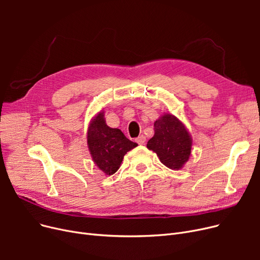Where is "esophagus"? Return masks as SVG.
Listing matches in <instances>:
<instances>
[{
    "label": "esophagus",
    "mask_w": 260,
    "mask_h": 260,
    "mask_svg": "<svg viewBox=\"0 0 260 260\" xmlns=\"http://www.w3.org/2000/svg\"><path fill=\"white\" fill-rule=\"evenodd\" d=\"M145 137L143 135H141V136H139V137L136 139V142H137L138 144H140V145H142V144H144V142H145Z\"/></svg>",
    "instance_id": "34e87169"
}]
</instances>
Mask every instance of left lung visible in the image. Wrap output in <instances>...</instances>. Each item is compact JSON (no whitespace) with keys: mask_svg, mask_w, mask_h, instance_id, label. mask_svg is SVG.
Instances as JSON below:
<instances>
[{"mask_svg":"<svg viewBox=\"0 0 260 260\" xmlns=\"http://www.w3.org/2000/svg\"><path fill=\"white\" fill-rule=\"evenodd\" d=\"M155 135L146 147L157 154L162 165L178 171L192 153V137L183 123L174 115L163 114L154 123Z\"/></svg>","mask_w":260,"mask_h":260,"instance_id":"left-lung-1","label":"left lung"}]
</instances>
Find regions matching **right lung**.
<instances>
[{"instance_id":"1","label":"right lung","mask_w":260,"mask_h":260,"mask_svg":"<svg viewBox=\"0 0 260 260\" xmlns=\"http://www.w3.org/2000/svg\"><path fill=\"white\" fill-rule=\"evenodd\" d=\"M87 145L94 165L111 176L119 170L124 155L138 144L127 139L119 128L109 127L101 111L88 125Z\"/></svg>"}]
</instances>
